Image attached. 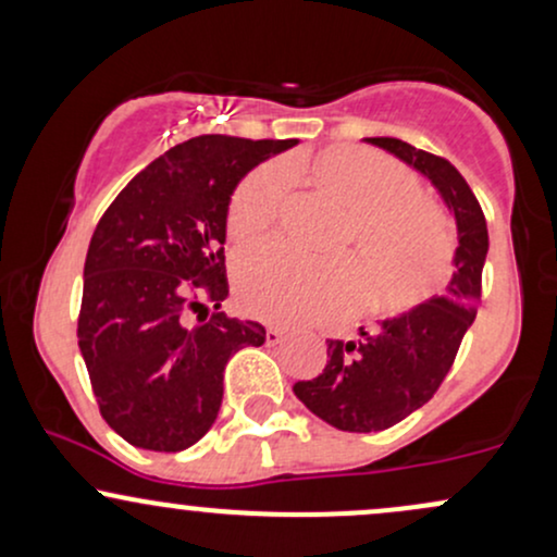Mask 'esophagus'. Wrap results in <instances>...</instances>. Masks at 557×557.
Returning a JSON list of instances; mask_svg holds the SVG:
<instances>
[{
  "label": "esophagus",
  "instance_id": "esophagus-1",
  "mask_svg": "<svg viewBox=\"0 0 557 557\" xmlns=\"http://www.w3.org/2000/svg\"><path fill=\"white\" fill-rule=\"evenodd\" d=\"M264 337H267V343H270V345H277L285 337V332L280 330V327H267V335Z\"/></svg>",
  "mask_w": 557,
  "mask_h": 557
}]
</instances>
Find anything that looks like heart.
Masks as SVG:
<instances>
[{"label":"heart","instance_id":"1","mask_svg":"<svg viewBox=\"0 0 557 557\" xmlns=\"http://www.w3.org/2000/svg\"><path fill=\"white\" fill-rule=\"evenodd\" d=\"M285 175H309L348 212L343 248L355 259L304 261L280 246H261L238 261L243 309L277 324L324 322L354 306L363 285V311L400 317L445 283L453 238L443 209L419 194L400 162L367 146H327L280 168H261L235 188L227 233L235 243L264 238L280 216Z\"/></svg>","mask_w":557,"mask_h":557}]
</instances>
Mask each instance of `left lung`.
<instances>
[{"label": "left lung", "instance_id": "obj_1", "mask_svg": "<svg viewBox=\"0 0 557 557\" xmlns=\"http://www.w3.org/2000/svg\"><path fill=\"white\" fill-rule=\"evenodd\" d=\"M432 181L456 216V272L445 296L382 322L359 341H327V367L293 385L298 400L343 432H382L424 406L456 361L482 300L487 220L474 190L445 157L398 138H369Z\"/></svg>", "mask_w": 557, "mask_h": 557}]
</instances>
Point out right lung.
I'll list each match as a JSON object with an SVG mask.
<instances>
[{"label": "right lung", "instance_id": "1", "mask_svg": "<svg viewBox=\"0 0 557 557\" xmlns=\"http://www.w3.org/2000/svg\"><path fill=\"white\" fill-rule=\"evenodd\" d=\"M296 144L190 138L101 214L83 270L78 345L101 417L131 445L177 453L198 443L222 406L227 361L267 341L261 324L220 311L227 203L248 170Z\"/></svg>", "mask_w": 557, "mask_h": 557}]
</instances>
